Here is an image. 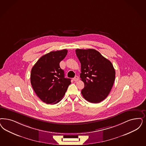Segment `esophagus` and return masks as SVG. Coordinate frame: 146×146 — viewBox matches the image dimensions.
I'll use <instances>...</instances> for the list:
<instances>
[{
	"label": "esophagus",
	"mask_w": 146,
	"mask_h": 146,
	"mask_svg": "<svg viewBox=\"0 0 146 146\" xmlns=\"http://www.w3.org/2000/svg\"><path fill=\"white\" fill-rule=\"evenodd\" d=\"M73 80H74V81H75L79 80V78L78 76H76L73 78Z\"/></svg>",
	"instance_id": "34e87169"
}]
</instances>
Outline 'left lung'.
Here are the masks:
<instances>
[{"mask_svg":"<svg viewBox=\"0 0 146 146\" xmlns=\"http://www.w3.org/2000/svg\"><path fill=\"white\" fill-rule=\"evenodd\" d=\"M76 54L81 63V80L85 87L81 90L86 100L99 103L110 93L115 78L111 62L94 49H76Z\"/></svg>","mask_w":146,"mask_h":146,"instance_id":"8db88e82","label":"left lung"}]
</instances>
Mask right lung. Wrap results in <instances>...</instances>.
Here are the masks:
<instances>
[{
    "instance_id": "obj_1",
    "label": "right lung",
    "mask_w": 146,
    "mask_h": 146,
    "mask_svg": "<svg viewBox=\"0 0 146 146\" xmlns=\"http://www.w3.org/2000/svg\"><path fill=\"white\" fill-rule=\"evenodd\" d=\"M67 54V50L52 51L42 56L33 66L31 83L36 94L47 104H55L62 99L70 79L65 78L60 62Z\"/></svg>"
}]
</instances>
